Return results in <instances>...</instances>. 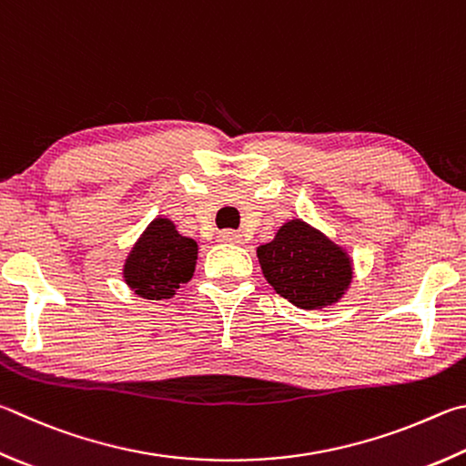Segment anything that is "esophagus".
<instances>
[{
    "mask_svg": "<svg viewBox=\"0 0 466 466\" xmlns=\"http://www.w3.org/2000/svg\"><path fill=\"white\" fill-rule=\"evenodd\" d=\"M218 240H219V242H226V244H242V236H240L238 232L224 230V232H219Z\"/></svg>",
    "mask_w": 466,
    "mask_h": 466,
    "instance_id": "1",
    "label": "esophagus"
}]
</instances>
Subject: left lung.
Listing matches in <instances>:
<instances>
[{"instance_id":"left-lung-1","label":"left lung","mask_w":466,"mask_h":466,"mask_svg":"<svg viewBox=\"0 0 466 466\" xmlns=\"http://www.w3.org/2000/svg\"><path fill=\"white\" fill-rule=\"evenodd\" d=\"M257 257L268 285L299 309L336 306L354 279L349 250L301 218L287 219Z\"/></svg>"}]
</instances>
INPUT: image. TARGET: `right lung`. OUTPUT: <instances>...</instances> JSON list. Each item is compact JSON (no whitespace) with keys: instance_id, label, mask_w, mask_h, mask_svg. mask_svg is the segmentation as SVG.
Listing matches in <instances>:
<instances>
[{"instance_id":"add662e5","label":"right lung","mask_w":466,"mask_h":466,"mask_svg":"<svg viewBox=\"0 0 466 466\" xmlns=\"http://www.w3.org/2000/svg\"><path fill=\"white\" fill-rule=\"evenodd\" d=\"M198 250V242L177 232L173 219L155 218L124 260V283L142 299H171L196 273Z\"/></svg>"}]
</instances>
